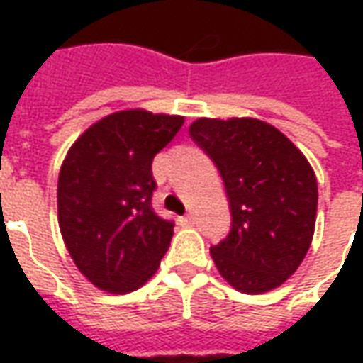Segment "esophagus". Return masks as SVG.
I'll use <instances>...</instances> for the list:
<instances>
[{
    "label": "esophagus",
    "instance_id": "obj_1",
    "mask_svg": "<svg viewBox=\"0 0 363 363\" xmlns=\"http://www.w3.org/2000/svg\"><path fill=\"white\" fill-rule=\"evenodd\" d=\"M194 220H196L194 213H186V216H182L179 221H181V225H184V228H190V225H194Z\"/></svg>",
    "mask_w": 363,
    "mask_h": 363
}]
</instances>
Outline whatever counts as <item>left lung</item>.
<instances>
[{
    "instance_id": "1",
    "label": "left lung",
    "mask_w": 363,
    "mask_h": 363,
    "mask_svg": "<svg viewBox=\"0 0 363 363\" xmlns=\"http://www.w3.org/2000/svg\"><path fill=\"white\" fill-rule=\"evenodd\" d=\"M190 138L220 171L231 210L229 235L210 252L243 294H264L296 272L317 220V179L280 130L257 118H198Z\"/></svg>"
}]
</instances>
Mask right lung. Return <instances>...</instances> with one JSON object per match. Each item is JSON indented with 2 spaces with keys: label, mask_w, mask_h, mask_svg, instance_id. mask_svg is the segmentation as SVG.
<instances>
[{
  "label": "right lung",
  "mask_w": 363,
  "mask_h": 363,
  "mask_svg": "<svg viewBox=\"0 0 363 363\" xmlns=\"http://www.w3.org/2000/svg\"><path fill=\"white\" fill-rule=\"evenodd\" d=\"M182 116L132 108L104 116L69 147L58 179V223L79 272L96 288H142L171 245L174 223L151 208V163Z\"/></svg>",
  "instance_id": "obj_1"
}]
</instances>
